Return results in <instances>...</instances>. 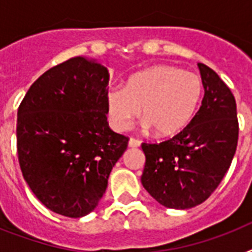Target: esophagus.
<instances>
[{
    "label": "esophagus",
    "instance_id": "obj_1",
    "mask_svg": "<svg viewBox=\"0 0 252 252\" xmlns=\"http://www.w3.org/2000/svg\"><path fill=\"white\" fill-rule=\"evenodd\" d=\"M140 144H141V142L138 141L137 138H134V137H130L129 141H128V145H129L130 148H138V146H140Z\"/></svg>",
    "mask_w": 252,
    "mask_h": 252
}]
</instances>
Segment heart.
Masks as SVG:
<instances>
[{
	"instance_id": "heart-1",
	"label": "heart",
	"mask_w": 252,
	"mask_h": 252,
	"mask_svg": "<svg viewBox=\"0 0 252 252\" xmlns=\"http://www.w3.org/2000/svg\"><path fill=\"white\" fill-rule=\"evenodd\" d=\"M203 85L196 74L158 65L134 74L124 87H111L107 108L115 129L126 130L138 116L156 136L179 133L195 115Z\"/></svg>"
}]
</instances>
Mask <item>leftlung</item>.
I'll return each mask as SVG.
<instances>
[{"label": "left lung", "mask_w": 252, "mask_h": 252, "mask_svg": "<svg viewBox=\"0 0 252 252\" xmlns=\"http://www.w3.org/2000/svg\"><path fill=\"white\" fill-rule=\"evenodd\" d=\"M204 98L186 128L162 142H142L141 183L166 208L199 205L219 187L238 144L237 103L219 74L199 63Z\"/></svg>", "instance_id": "obj_1"}]
</instances>
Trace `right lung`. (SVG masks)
<instances>
[{
  "instance_id": "1",
  "label": "right lung",
  "mask_w": 252,
  "mask_h": 252,
  "mask_svg": "<svg viewBox=\"0 0 252 252\" xmlns=\"http://www.w3.org/2000/svg\"><path fill=\"white\" fill-rule=\"evenodd\" d=\"M110 74L73 57L37 78L18 107L17 152L23 178L55 213L78 219L95 209L129 138L107 122Z\"/></svg>"
}]
</instances>
